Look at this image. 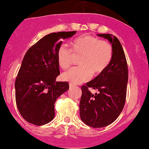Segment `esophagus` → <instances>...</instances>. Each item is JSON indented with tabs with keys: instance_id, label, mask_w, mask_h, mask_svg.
Segmentation results:
<instances>
[{
	"instance_id": "obj_1",
	"label": "esophagus",
	"mask_w": 149,
	"mask_h": 149,
	"mask_svg": "<svg viewBox=\"0 0 149 149\" xmlns=\"http://www.w3.org/2000/svg\"><path fill=\"white\" fill-rule=\"evenodd\" d=\"M76 87V85H73V84H71V83L69 84V87H70V88H73V87Z\"/></svg>"
}]
</instances>
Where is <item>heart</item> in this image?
<instances>
[{
    "label": "heart",
    "instance_id": "heart-1",
    "mask_svg": "<svg viewBox=\"0 0 149 149\" xmlns=\"http://www.w3.org/2000/svg\"><path fill=\"white\" fill-rule=\"evenodd\" d=\"M71 46V50L61 45L57 49V59L60 68L67 69L73 63V55L80 57L78 61L80 67L73 68L62 76L64 81L74 85L88 80L92 74L95 76L103 73L109 66L113 55V48L110 43L89 35L73 39Z\"/></svg>",
    "mask_w": 149,
    "mask_h": 149
}]
</instances>
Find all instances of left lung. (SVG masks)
Wrapping results in <instances>:
<instances>
[{"mask_svg":"<svg viewBox=\"0 0 149 149\" xmlns=\"http://www.w3.org/2000/svg\"><path fill=\"white\" fill-rule=\"evenodd\" d=\"M108 39L113 48L109 66L103 73L82 85L80 101V119L92 128H103L113 123L123 110L126 103L128 70L121 43L115 36L98 34ZM98 91L93 95L88 90Z\"/></svg>","mask_w":149,"mask_h":149,"instance_id":"left-lung-1","label":"left lung"}]
</instances>
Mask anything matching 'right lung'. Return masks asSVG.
I'll return each mask as SVG.
<instances>
[{
    "mask_svg": "<svg viewBox=\"0 0 149 149\" xmlns=\"http://www.w3.org/2000/svg\"><path fill=\"white\" fill-rule=\"evenodd\" d=\"M76 33L48 34L26 52L15 80V98L18 110L28 122L42 126L54 118L57 98L69 89L67 82H56L60 73L57 49L60 39Z\"/></svg>",
    "mask_w": 149,
    "mask_h": 149,
    "instance_id": "right-lung-1",
    "label": "right lung"
}]
</instances>
